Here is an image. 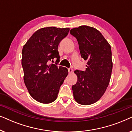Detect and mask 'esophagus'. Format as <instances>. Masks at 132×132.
<instances>
[{
  "label": "esophagus",
  "instance_id": "esophagus-1",
  "mask_svg": "<svg viewBox=\"0 0 132 132\" xmlns=\"http://www.w3.org/2000/svg\"><path fill=\"white\" fill-rule=\"evenodd\" d=\"M68 73H69L70 74H71V73H73V68H68Z\"/></svg>",
  "mask_w": 132,
  "mask_h": 132
}]
</instances>
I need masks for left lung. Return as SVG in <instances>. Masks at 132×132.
Listing matches in <instances>:
<instances>
[{
    "mask_svg": "<svg viewBox=\"0 0 132 132\" xmlns=\"http://www.w3.org/2000/svg\"><path fill=\"white\" fill-rule=\"evenodd\" d=\"M78 41L81 57L87 60L85 71L75 70L77 81L72 86L76 102L82 105L97 102L105 93L112 71L111 47L100 31L84 25L70 30Z\"/></svg>",
    "mask_w": 132,
    "mask_h": 132,
    "instance_id": "obj_1",
    "label": "left lung"
}]
</instances>
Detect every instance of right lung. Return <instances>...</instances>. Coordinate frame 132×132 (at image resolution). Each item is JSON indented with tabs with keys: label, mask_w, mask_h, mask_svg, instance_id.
Segmentation results:
<instances>
[{
	"label": "right lung",
	"mask_w": 132,
	"mask_h": 132,
	"mask_svg": "<svg viewBox=\"0 0 132 132\" xmlns=\"http://www.w3.org/2000/svg\"><path fill=\"white\" fill-rule=\"evenodd\" d=\"M69 30L68 28L56 27L39 29L23 47L24 84L32 98L41 103H50L57 98L60 86L68 75L67 68L48 62L55 57L59 61L58 45Z\"/></svg>",
	"instance_id": "add662e5"
}]
</instances>
